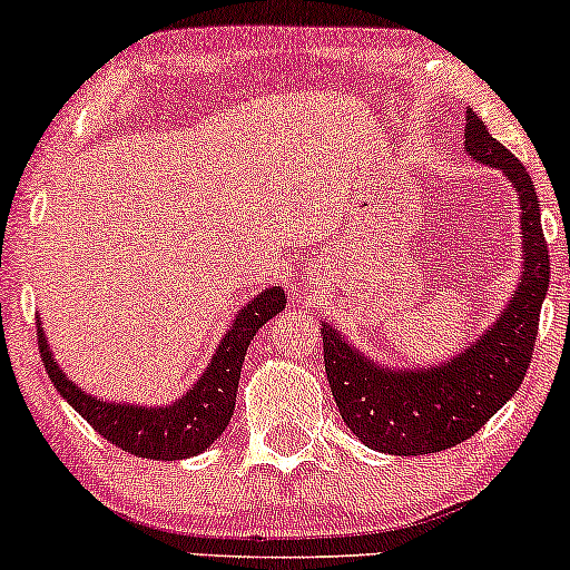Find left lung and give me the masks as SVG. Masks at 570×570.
Listing matches in <instances>:
<instances>
[{"label": "left lung", "instance_id": "1", "mask_svg": "<svg viewBox=\"0 0 570 570\" xmlns=\"http://www.w3.org/2000/svg\"><path fill=\"white\" fill-rule=\"evenodd\" d=\"M466 155L512 181L520 198L522 267L512 297L474 343L448 362L391 367L358 351L332 324L322 322L324 367L345 426L367 448L389 455H429L474 436L520 389L539 313L549 289V252L541 233L539 195L525 166L466 112Z\"/></svg>", "mask_w": 570, "mask_h": 570}]
</instances>
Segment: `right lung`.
I'll return each instance as SVG.
<instances>
[{"label":"right lung","instance_id":"obj_1","mask_svg":"<svg viewBox=\"0 0 570 570\" xmlns=\"http://www.w3.org/2000/svg\"><path fill=\"white\" fill-rule=\"evenodd\" d=\"M284 305L286 294L281 286L254 294L235 313L230 330L222 335L212 362L200 372L193 389L168 404H134L117 402V399L109 402L85 391L56 362L42 322H37L39 353L58 394L67 399L98 434L130 455L153 458V461H181L212 448V442L219 440L222 431L227 429L235 410L246 348L259 326L284 311Z\"/></svg>","mask_w":570,"mask_h":570}]
</instances>
